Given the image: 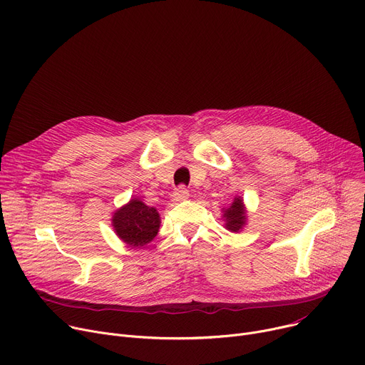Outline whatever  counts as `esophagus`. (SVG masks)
Listing matches in <instances>:
<instances>
[{
    "label": "esophagus",
    "mask_w": 365,
    "mask_h": 365,
    "mask_svg": "<svg viewBox=\"0 0 365 365\" xmlns=\"http://www.w3.org/2000/svg\"><path fill=\"white\" fill-rule=\"evenodd\" d=\"M188 197H190V191H188L184 185L178 187V188L175 190V192H174V200H175V201H184V200H187Z\"/></svg>",
    "instance_id": "1"
}]
</instances>
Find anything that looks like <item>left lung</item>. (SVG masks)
Instances as JSON below:
<instances>
[{"mask_svg":"<svg viewBox=\"0 0 365 365\" xmlns=\"http://www.w3.org/2000/svg\"><path fill=\"white\" fill-rule=\"evenodd\" d=\"M223 219H225V227L230 232L239 233L247 225V209L244 205V200L240 197H235L233 203L223 209Z\"/></svg>","mask_w":365,"mask_h":365,"instance_id":"obj_1","label":"left lung"}]
</instances>
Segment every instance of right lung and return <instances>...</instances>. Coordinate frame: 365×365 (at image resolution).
<instances>
[{
	"instance_id": "obj_1",
	"label": "right lung",
	"mask_w": 365,
	"mask_h": 365,
	"mask_svg": "<svg viewBox=\"0 0 365 365\" xmlns=\"http://www.w3.org/2000/svg\"><path fill=\"white\" fill-rule=\"evenodd\" d=\"M111 225L115 235L130 248H142L158 235L160 217L156 209L132 198L128 205L114 212Z\"/></svg>"
}]
</instances>
